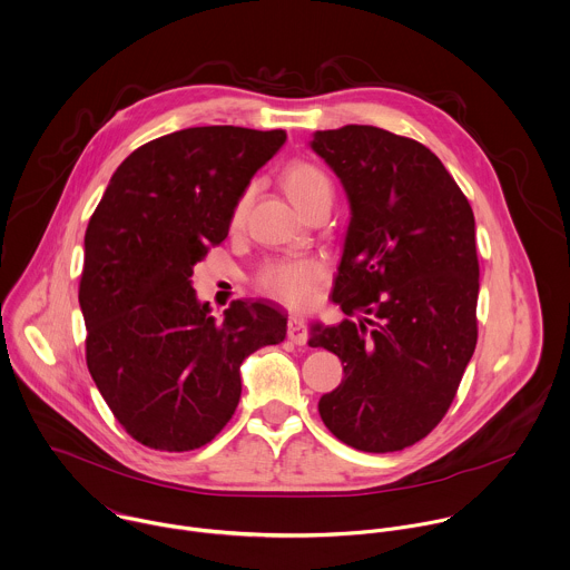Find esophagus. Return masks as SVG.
<instances>
[{
    "label": "esophagus",
    "mask_w": 570,
    "mask_h": 570,
    "mask_svg": "<svg viewBox=\"0 0 570 570\" xmlns=\"http://www.w3.org/2000/svg\"><path fill=\"white\" fill-rule=\"evenodd\" d=\"M288 340L297 346H302L306 342V322L299 315L288 317Z\"/></svg>",
    "instance_id": "1"
}]
</instances>
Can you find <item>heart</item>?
Returning <instances> with one entry per match:
<instances>
[{"label":"heart","instance_id":"obj_1","mask_svg":"<svg viewBox=\"0 0 570 570\" xmlns=\"http://www.w3.org/2000/svg\"><path fill=\"white\" fill-rule=\"evenodd\" d=\"M284 190L288 193L291 202L304 210L313 199L322 195H331L328 177L308 161H293L286 166L282 175ZM248 204V195H244L233 213V222L244 217ZM326 271L324 264L315 257H277L262 266L257 275V286L266 295L279 299L288 306H306L313 299L315 288L322 284Z\"/></svg>","mask_w":570,"mask_h":570}]
</instances>
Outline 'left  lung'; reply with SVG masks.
Returning a JSON list of instances; mask_svg holds the SVG:
<instances>
[{"mask_svg": "<svg viewBox=\"0 0 570 570\" xmlns=\"http://www.w3.org/2000/svg\"><path fill=\"white\" fill-rule=\"evenodd\" d=\"M311 148L351 204L331 295L348 320L308 340L344 364L320 415L357 451H402L442 422L478 344L473 208L415 139L348 124L317 130Z\"/></svg>", "mask_w": 570, "mask_h": 570, "instance_id": "left-lung-1", "label": "left lung"}]
</instances>
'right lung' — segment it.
<instances>
[{"label": "right lung", "mask_w": 570, "mask_h": 570, "mask_svg": "<svg viewBox=\"0 0 570 570\" xmlns=\"http://www.w3.org/2000/svg\"><path fill=\"white\" fill-rule=\"evenodd\" d=\"M284 141V130L242 126L157 137L119 164L88 222L86 364L117 422L148 449L208 444L239 404L242 362L286 337L279 304L235 299L217 322L190 282Z\"/></svg>", "instance_id": "obj_1"}]
</instances>
